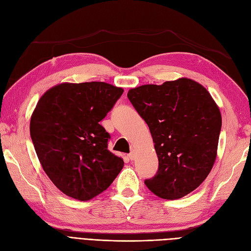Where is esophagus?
Listing matches in <instances>:
<instances>
[{"mask_svg": "<svg viewBox=\"0 0 251 251\" xmlns=\"http://www.w3.org/2000/svg\"><path fill=\"white\" fill-rule=\"evenodd\" d=\"M127 157H128V159H130V160H134L135 157H136V153H135V151H132V153L127 155Z\"/></svg>", "mask_w": 251, "mask_h": 251, "instance_id": "1", "label": "esophagus"}]
</instances>
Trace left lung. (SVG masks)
<instances>
[{"mask_svg": "<svg viewBox=\"0 0 251 251\" xmlns=\"http://www.w3.org/2000/svg\"><path fill=\"white\" fill-rule=\"evenodd\" d=\"M127 97L148 124L159 160L144 181L159 198L176 200L200 186L217 158L221 112L199 82L182 77L130 89Z\"/></svg>", "mask_w": 251, "mask_h": 251, "instance_id": "1", "label": "left lung"}]
</instances>
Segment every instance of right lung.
I'll return each mask as SVG.
<instances>
[{
    "instance_id": "right-lung-1",
    "label": "right lung",
    "mask_w": 251,
    "mask_h": 251,
    "mask_svg": "<svg viewBox=\"0 0 251 251\" xmlns=\"http://www.w3.org/2000/svg\"><path fill=\"white\" fill-rule=\"evenodd\" d=\"M123 93L103 81L63 82L46 91L32 113L30 136L42 168L73 199H93L124 168L100 124Z\"/></svg>"
}]
</instances>
